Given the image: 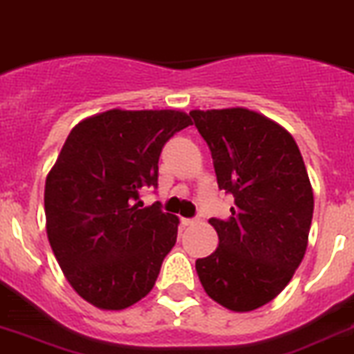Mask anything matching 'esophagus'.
Returning <instances> with one entry per match:
<instances>
[{
  "label": "esophagus",
  "mask_w": 354,
  "mask_h": 354,
  "mask_svg": "<svg viewBox=\"0 0 354 354\" xmlns=\"http://www.w3.org/2000/svg\"><path fill=\"white\" fill-rule=\"evenodd\" d=\"M198 222H200L198 218H183V220H182L183 225H187V227H189V225H196Z\"/></svg>",
  "instance_id": "34e87169"
}]
</instances>
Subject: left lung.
Returning a JSON list of instances; mask_svg holds the SVG:
<instances>
[{
	"label": "left lung",
	"instance_id": "1",
	"mask_svg": "<svg viewBox=\"0 0 354 354\" xmlns=\"http://www.w3.org/2000/svg\"><path fill=\"white\" fill-rule=\"evenodd\" d=\"M211 149L220 189L234 196L227 220L211 218L216 251L196 260L209 297L234 313L277 298L306 254L313 187L295 138L245 107L189 112Z\"/></svg>",
	"mask_w": 354,
	"mask_h": 354
}]
</instances>
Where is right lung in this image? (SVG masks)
Returning a JSON list of instances; mask_svg holds the SVG:
<instances>
[{"label": "right lung", "mask_w": 354, "mask_h": 354, "mask_svg": "<svg viewBox=\"0 0 354 354\" xmlns=\"http://www.w3.org/2000/svg\"><path fill=\"white\" fill-rule=\"evenodd\" d=\"M176 109H109L83 118L45 182L47 236L74 291L103 311H122L154 287L178 234V216L140 191L158 185L169 138L189 127Z\"/></svg>", "instance_id": "right-lung-1"}]
</instances>
